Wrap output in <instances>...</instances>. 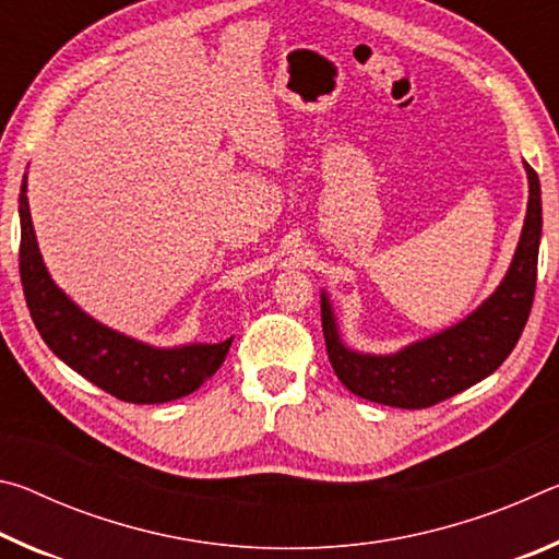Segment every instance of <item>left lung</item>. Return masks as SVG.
<instances>
[{
  "instance_id": "8db88e82",
  "label": "left lung",
  "mask_w": 559,
  "mask_h": 559,
  "mask_svg": "<svg viewBox=\"0 0 559 559\" xmlns=\"http://www.w3.org/2000/svg\"><path fill=\"white\" fill-rule=\"evenodd\" d=\"M530 200L513 263L493 296L449 330L400 349L394 355H362L337 333L330 300L320 296V320L330 365L349 392L400 409H427L493 374L513 353L537 283V249L543 234L540 179L525 163Z\"/></svg>"
}]
</instances>
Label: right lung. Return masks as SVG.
<instances>
[{"instance_id":"1","label":"right lung","mask_w":559,"mask_h":559,"mask_svg":"<svg viewBox=\"0 0 559 559\" xmlns=\"http://www.w3.org/2000/svg\"><path fill=\"white\" fill-rule=\"evenodd\" d=\"M19 219H22L19 273H22L26 306L44 343L71 370L118 400L132 404L179 400V396L192 394L219 370L234 337L216 345L150 347L100 325L56 286L44 266L34 236L29 200H26V175L22 194H19Z\"/></svg>"}]
</instances>
